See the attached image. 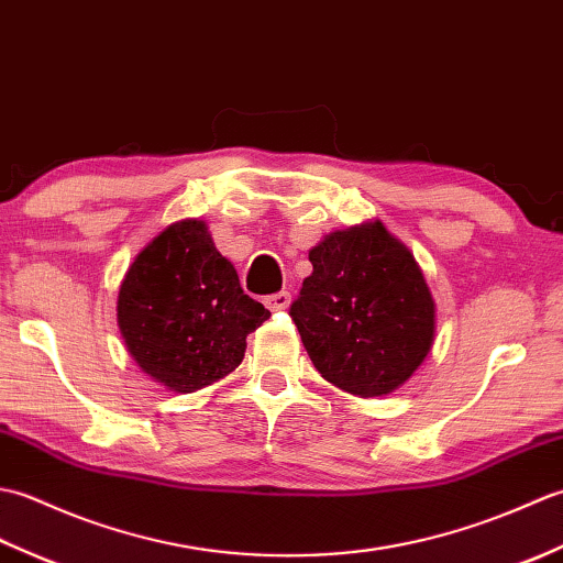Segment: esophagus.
Returning <instances> with one entry per match:
<instances>
[{"label": "esophagus", "instance_id": "esophagus-1", "mask_svg": "<svg viewBox=\"0 0 563 563\" xmlns=\"http://www.w3.org/2000/svg\"><path fill=\"white\" fill-rule=\"evenodd\" d=\"M266 307L271 312H283V309L290 307V292L288 290H280V292H273L266 297Z\"/></svg>", "mask_w": 563, "mask_h": 563}]
</instances>
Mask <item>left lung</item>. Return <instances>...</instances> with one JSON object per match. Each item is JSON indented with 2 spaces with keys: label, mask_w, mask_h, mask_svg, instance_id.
Masks as SVG:
<instances>
[{
  "label": "left lung",
  "mask_w": 563,
  "mask_h": 563,
  "mask_svg": "<svg viewBox=\"0 0 563 563\" xmlns=\"http://www.w3.org/2000/svg\"><path fill=\"white\" fill-rule=\"evenodd\" d=\"M290 317L327 382L355 397L399 389L435 341V300L418 261L379 220L327 234Z\"/></svg>",
  "instance_id": "1"
}]
</instances>
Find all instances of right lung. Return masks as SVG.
<instances>
[{
	"mask_svg": "<svg viewBox=\"0 0 563 563\" xmlns=\"http://www.w3.org/2000/svg\"><path fill=\"white\" fill-rule=\"evenodd\" d=\"M118 329L145 375L190 394L234 373L271 312L251 300L208 224L178 220L152 239L118 290Z\"/></svg>",
	"mask_w": 563,
	"mask_h": 563,
	"instance_id": "add662e5",
	"label": "right lung"
}]
</instances>
